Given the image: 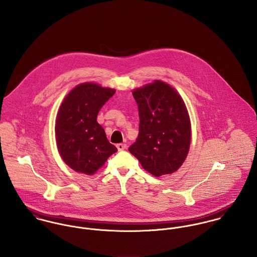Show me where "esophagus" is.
Returning a JSON list of instances; mask_svg holds the SVG:
<instances>
[{"label":"esophagus","instance_id":"1","mask_svg":"<svg viewBox=\"0 0 257 257\" xmlns=\"http://www.w3.org/2000/svg\"><path fill=\"white\" fill-rule=\"evenodd\" d=\"M116 148H117L118 151H122V150H124V149L126 148V146L123 145V144H118V145L116 146Z\"/></svg>","mask_w":257,"mask_h":257}]
</instances>
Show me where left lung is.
Instances as JSON below:
<instances>
[{
	"instance_id": "obj_1",
	"label": "left lung",
	"mask_w": 257,
	"mask_h": 257,
	"mask_svg": "<svg viewBox=\"0 0 257 257\" xmlns=\"http://www.w3.org/2000/svg\"><path fill=\"white\" fill-rule=\"evenodd\" d=\"M140 128L130 152L147 172L159 177L179 169L191 143V125L182 98L168 84L154 81L133 92Z\"/></svg>"
}]
</instances>
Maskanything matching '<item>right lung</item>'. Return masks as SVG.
<instances>
[{"instance_id":"obj_1","label":"right lung","mask_w":257,"mask_h":257,"mask_svg":"<svg viewBox=\"0 0 257 257\" xmlns=\"http://www.w3.org/2000/svg\"><path fill=\"white\" fill-rule=\"evenodd\" d=\"M114 92L94 83L80 84L60 106L55 123L56 144L64 162L76 172L94 174L117 151L97 121L101 108Z\"/></svg>"}]
</instances>
